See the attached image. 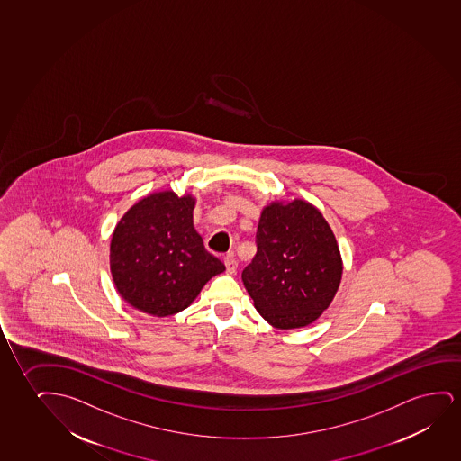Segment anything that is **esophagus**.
Instances as JSON below:
<instances>
[{"label":"esophagus","mask_w":461,"mask_h":461,"mask_svg":"<svg viewBox=\"0 0 461 461\" xmlns=\"http://www.w3.org/2000/svg\"><path fill=\"white\" fill-rule=\"evenodd\" d=\"M223 263L227 266L228 274H234L236 269H238V261L233 258V255H227V257L223 258Z\"/></svg>","instance_id":"esophagus-1"}]
</instances>
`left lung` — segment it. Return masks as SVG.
Listing matches in <instances>:
<instances>
[{
    "instance_id": "obj_1",
    "label": "left lung",
    "mask_w": 461,
    "mask_h": 461,
    "mask_svg": "<svg viewBox=\"0 0 461 461\" xmlns=\"http://www.w3.org/2000/svg\"><path fill=\"white\" fill-rule=\"evenodd\" d=\"M341 272L334 233L315 206L294 200L263 209L257 253L242 282L271 326L303 328L318 320L339 290Z\"/></svg>"
}]
</instances>
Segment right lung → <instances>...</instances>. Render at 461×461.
<instances>
[{
	"mask_svg": "<svg viewBox=\"0 0 461 461\" xmlns=\"http://www.w3.org/2000/svg\"><path fill=\"white\" fill-rule=\"evenodd\" d=\"M195 198L158 192L135 203L112 236L110 271L133 309L175 315L194 303L209 278L225 271L194 228Z\"/></svg>",
	"mask_w": 461,
	"mask_h": 461,
	"instance_id": "right-lung-1",
	"label": "right lung"
}]
</instances>
